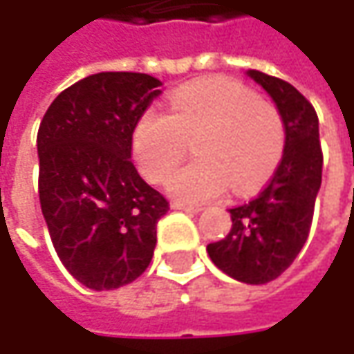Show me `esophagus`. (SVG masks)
I'll return each mask as SVG.
<instances>
[{"label":"esophagus","instance_id":"esophagus-1","mask_svg":"<svg viewBox=\"0 0 354 354\" xmlns=\"http://www.w3.org/2000/svg\"><path fill=\"white\" fill-rule=\"evenodd\" d=\"M171 207H173V209H177V211L191 212V214H197V212H201V207H198V205H187V203H183V201H173V203H171Z\"/></svg>","mask_w":354,"mask_h":354}]
</instances>
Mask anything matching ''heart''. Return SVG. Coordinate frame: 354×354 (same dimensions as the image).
Wrapping results in <instances>:
<instances>
[{"label": "heart", "instance_id": "heart-1", "mask_svg": "<svg viewBox=\"0 0 354 354\" xmlns=\"http://www.w3.org/2000/svg\"><path fill=\"white\" fill-rule=\"evenodd\" d=\"M193 143L197 159L167 183L185 203H207L232 185L248 195L272 177L283 156L286 126L279 110L232 78H212L177 88L167 116L143 112L131 131V153L151 183H161Z\"/></svg>", "mask_w": 354, "mask_h": 354}]
</instances>
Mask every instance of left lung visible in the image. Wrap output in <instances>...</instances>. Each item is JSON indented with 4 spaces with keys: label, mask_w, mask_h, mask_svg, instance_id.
<instances>
[{
    "label": "left lung",
    "mask_w": 354,
    "mask_h": 354,
    "mask_svg": "<svg viewBox=\"0 0 354 354\" xmlns=\"http://www.w3.org/2000/svg\"><path fill=\"white\" fill-rule=\"evenodd\" d=\"M274 98L286 126V147L264 191L230 209L232 228L207 252L230 278L260 286L283 274L301 252L321 187L323 151L315 108L290 82L248 71Z\"/></svg>",
    "instance_id": "obj_1"
}]
</instances>
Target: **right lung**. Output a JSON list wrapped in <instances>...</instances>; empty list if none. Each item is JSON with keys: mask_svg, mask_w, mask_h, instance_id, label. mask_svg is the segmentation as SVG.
Listing matches in <instances>:
<instances>
[{"mask_svg": "<svg viewBox=\"0 0 354 354\" xmlns=\"http://www.w3.org/2000/svg\"><path fill=\"white\" fill-rule=\"evenodd\" d=\"M161 82L98 73L62 90L37 133L39 201L57 256L90 290H116L153 258L169 201L131 163V131Z\"/></svg>", "mask_w": 354, "mask_h": 354, "instance_id": "right-lung-1", "label": "right lung"}]
</instances>
